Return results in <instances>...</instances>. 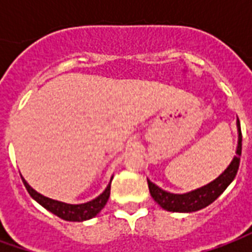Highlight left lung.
Returning <instances> with one entry per match:
<instances>
[{
	"label": "left lung",
	"instance_id": "left-lung-1",
	"mask_svg": "<svg viewBox=\"0 0 252 252\" xmlns=\"http://www.w3.org/2000/svg\"><path fill=\"white\" fill-rule=\"evenodd\" d=\"M238 148L236 155L233 157L232 162L229 163L227 169L224 170L221 175H219L216 180L212 181L211 184L202 186L200 189L191 190L185 194H174L169 193L166 190L160 189L159 186L153 184L147 180L148 189L151 193V197L158 202L163 209L169 212H181V213H190V212L200 211L205 206L211 205L217 197H220L224 190L227 189L229 184L235 180L238 174L239 164H240V155H242V131H240V121L238 119Z\"/></svg>",
	"mask_w": 252,
	"mask_h": 252
}]
</instances>
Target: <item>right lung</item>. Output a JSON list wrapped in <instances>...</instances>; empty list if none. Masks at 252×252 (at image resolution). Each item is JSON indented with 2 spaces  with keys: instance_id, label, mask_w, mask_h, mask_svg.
<instances>
[{
  "instance_id": "add662e5",
  "label": "right lung",
  "mask_w": 252,
  "mask_h": 252,
  "mask_svg": "<svg viewBox=\"0 0 252 252\" xmlns=\"http://www.w3.org/2000/svg\"><path fill=\"white\" fill-rule=\"evenodd\" d=\"M23 182H24V186L28 190L31 197L37 201L43 208H46L47 211H50L51 213L57 215L58 217H61L63 220H67V221H85V220L97 216L101 209L106 205L110 195V182H112V180H110L109 185L106 186V189L97 198L85 202V204H77V205L66 204V202H61V201L44 197L40 193H37L35 189H32L24 178H23Z\"/></svg>"
}]
</instances>
